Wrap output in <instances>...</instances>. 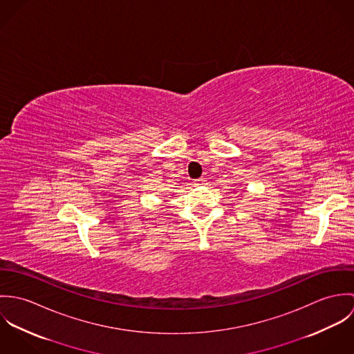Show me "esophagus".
Listing matches in <instances>:
<instances>
[{
    "label": "esophagus",
    "instance_id": "esophagus-1",
    "mask_svg": "<svg viewBox=\"0 0 354 354\" xmlns=\"http://www.w3.org/2000/svg\"><path fill=\"white\" fill-rule=\"evenodd\" d=\"M205 181H207V180L203 178V177L202 178H198V180H195V185H203Z\"/></svg>",
    "mask_w": 354,
    "mask_h": 354
}]
</instances>
